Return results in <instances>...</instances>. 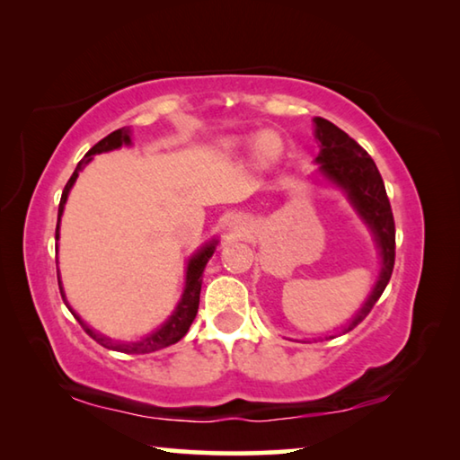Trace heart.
Returning a JSON list of instances; mask_svg holds the SVG:
<instances>
[{"mask_svg":"<svg viewBox=\"0 0 460 460\" xmlns=\"http://www.w3.org/2000/svg\"><path fill=\"white\" fill-rule=\"evenodd\" d=\"M235 146H239L237 139H229L227 147H235ZM253 146H255V154H258V158H261V160L276 158L279 150H282V146H279V139L276 136H271V134L258 136V137H255Z\"/></svg>","mask_w":460,"mask_h":460,"instance_id":"obj_1","label":"heart"}]
</instances>
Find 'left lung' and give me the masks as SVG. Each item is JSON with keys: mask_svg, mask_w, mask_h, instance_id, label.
<instances>
[{"mask_svg": "<svg viewBox=\"0 0 460 460\" xmlns=\"http://www.w3.org/2000/svg\"><path fill=\"white\" fill-rule=\"evenodd\" d=\"M314 123L316 137L321 142V154L316 158V162H321V172L349 194V200L353 202L357 213L363 217L365 223L371 227L373 235H376L381 249V261H384L369 300L365 302L357 316L342 331L349 332L371 313L373 305L384 294L389 278H392L395 261V223L384 178H381L371 155L334 123L323 118H314Z\"/></svg>", "mask_w": 460, "mask_h": 460, "instance_id": "left-lung-1", "label": "left lung"}]
</instances>
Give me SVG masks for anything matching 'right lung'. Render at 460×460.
Segmentation results:
<instances>
[{
    "label": "right lung",
    "mask_w": 460,
    "mask_h": 460,
    "mask_svg": "<svg viewBox=\"0 0 460 460\" xmlns=\"http://www.w3.org/2000/svg\"><path fill=\"white\" fill-rule=\"evenodd\" d=\"M129 134H131L129 128L115 129V131H111V134L101 139V142H97L95 146H93L87 154H84V158L79 162V164H76L73 176L68 178L65 190H62L60 205H58V223H60L62 208H65V202H66V197H68V190L73 189L76 176H79V172L84 168V164H89L91 158L95 154L109 152V150H115V147H121V146L131 144ZM58 223H57V239H58ZM215 245H217V241H213V243H208V245L202 247L197 255H192V260L189 261V270H186V288H184L182 300L178 302L174 314L170 316L164 324H162V329L152 332L150 337H146L144 341H137V342H115L111 339L103 337V334H97L95 331L89 329V326L84 324L81 318L73 313L71 306H68V310H71V313L75 314L76 321H79V324L84 329V332H87L93 341H97L99 345L105 347V349H113V351L129 353V355H144V353H152V351H160V349H166V347L174 345V342L181 341L184 334L189 332L190 324L194 321V316H197V313H199L200 282H202L200 276H202V270H205V266H207L208 258H211L213 252H215ZM58 288H60L62 300H65V305H66V298H65V292H62L60 279H58Z\"/></svg>",
    "instance_id": "obj_1"
}]
</instances>
